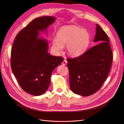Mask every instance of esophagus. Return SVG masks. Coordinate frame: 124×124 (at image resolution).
Here are the masks:
<instances>
[{"label": "esophagus", "instance_id": "34e87169", "mask_svg": "<svg viewBox=\"0 0 124 124\" xmlns=\"http://www.w3.org/2000/svg\"><path fill=\"white\" fill-rule=\"evenodd\" d=\"M67 61H66V60L65 59L63 60V61L62 62V65L63 66H66L67 65Z\"/></svg>", "mask_w": 124, "mask_h": 124}]
</instances>
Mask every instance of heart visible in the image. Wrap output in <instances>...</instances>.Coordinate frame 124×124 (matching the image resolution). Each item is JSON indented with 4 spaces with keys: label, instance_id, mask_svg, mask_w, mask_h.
<instances>
[{
    "label": "heart",
    "instance_id": "heart-1",
    "mask_svg": "<svg viewBox=\"0 0 124 124\" xmlns=\"http://www.w3.org/2000/svg\"><path fill=\"white\" fill-rule=\"evenodd\" d=\"M57 38L52 42V49L55 53H61L67 44L68 54L73 57L83 54L87 49L90 42L88 32L74 25H66L59 29Z\"/></svg>",
    "mask_w": 124,
    "mask_h": 124
}]
</instances>
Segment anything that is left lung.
<instances>
[{"mask_svg":"<svg viewBox=\"0 0 124 124\" xmlns=\"http://www.w3.org/2000/svg\"><path fill=\"white\" fill-rule=\"evenodd\" d=\"M93 42L100 43L77 58L67 59L70 89L82 96L92 95L99 90L112 65L113 56L108 37L97 24Z\"/></svg>","mask_w":124,"mask_h":124,"instance_id":"8db88e82","label":"left lung"}]
</instances>
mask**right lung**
I'll use <instances>...</instances> for the list:
<instances>
[{"mask_svg": "<svg viewBox=\"0 0 124 124\" xmlns=\"http://www.w3.org/2000/svg\"><path fill=\"white\" fill-rule=\"evenodd\" d=\"M52 16L33 20L17 35L11 54V67L24 91L34 96L46 92L55 68L63 59L48 53L47 40L40 37L39 32L47 33V28L55 21Z\"/></svg>", "mask_w": 124, "mask_h": 124, "instance_id": "1", "label": "right lung"}]
</instances>
